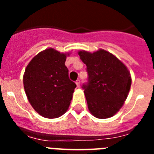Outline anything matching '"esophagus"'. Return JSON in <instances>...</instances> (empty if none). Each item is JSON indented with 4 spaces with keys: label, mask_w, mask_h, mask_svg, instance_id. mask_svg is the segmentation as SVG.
I'll list each match as a JSON object with an SVG mask.
<instances>
[{
    "label": "esophagus",
    "mask_w": 154,
    "mask_h": 154,
    "mask_svg": "<svg viewBox=\"0 0 154 154\" xmlns=\"http://www.w3.org/2000/svg\"><path fill=\"white\" fill-rule=\"evenodd\" d=\"M75 83H76V85H77V87H80V80L79 79L76 80Z\"/></svg>",
    "instance_id": "1"
}]
</instances>
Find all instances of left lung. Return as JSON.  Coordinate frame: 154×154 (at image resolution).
<instances>
[{
  "mask_svg": "<svg viewBox=\"0 0 154 154\" xmlns=\"http://www.w3.org/2000/svg\"><path fill=\"white\" fill-rule=\"evenodd\" d=\"M86 65L88 82L82 85L89 112L96 118L112 117L123 106L131 86V76L126 65L103 49L93 53L79 51Z\"/></svg>",
  "mask_w": 154,
  "mask_h": 154,
  "instance_id": "1",
  "label": "left lung"
}]
</instances>
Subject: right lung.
Segmentation results:
<instances>
[{"label":"right lung","instance_id":"1","mask_svg":"<svg viewBox=\"0 0 154 154\" xmlns=\"http://www.w3.org/2000/svg\"><path fill=\"white\" fill-rule=\"evenodd\" d=\"M67 55L48 48L35 55L27 65L23 82L28 101L41 116L58 118L68 110L76 87L69 77Z\"/></svg>","mask_w":154,"mask_h":154}]
</instances>
